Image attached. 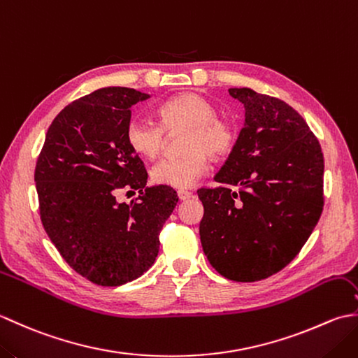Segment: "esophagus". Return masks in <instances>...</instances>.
Listing matches in <instances>:
<instances>
[{
  "instance_id": "1",
  "label": "esophagus",
  "mask_w": 358,
  "mask_h": 358,
  "mask_svg": "<svg viewBox=\"0 0 358 358\" xmlns=\"http://www.w3.org/2000/svg\"><path fill=\"white\" fill-rule=\"evenodd\" d=\"M192 196L191 191H186V189H180L178 191V199L180 200H189Z\"/></svg>"
}]
</instances>
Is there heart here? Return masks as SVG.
I'll list each match as a JSON object with an SVG mask.
<instances>
[{
	"label": "heart",
	"mask_w": 358,
	"mask_h": 358,
	"mask_svg": "<svg viewBox=\"0 0 358 358\" xmlns=\"http://www.w3.org/2000/svg\"><path fill=\"white\" fill-rule=\"evenodd\" d=\"M159 121L135 115L129 120L126 140L136 154L155 158L162 152L167 132L187 129L183 157L159 159L150 171L157 185L187 189L209 171V157H223L235 143V131L229 121L218 118L214 103L199 94H181L166 100L158 108Z\"/></svg>",
	"instance_id": "obj_1"
}]
</instances>
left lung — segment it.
Returning <instances> with one entry per match:
<instances>
[{"label":"left lung","instance_id":"left-lung-1","mask_svg":"<svg viewBox=\"0 0 358 358\" xmlns=\"http://www.w3.org/2000/svg\"><path fill=\"white\" fill-rule=\"evenodd\" d=\"M245 126L215 175L199 189L200 240L212 268L234 281H258L291 263L323 210L320 143L291 106L248 87L229 89Z\"/></svg>","mask_w":358,"mask_h":358}]
</instances>
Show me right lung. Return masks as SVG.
Wrapping results in <instances>:
<instances>
[{"label":"right lung","instance_id":"1","mask_svg":"<svg viewBox=\"0 0 358 358\" xmlns=\"http://www.w3.org/2000/svg\"><path fill=\"white\" fill-rule=\"evenodd\" d=\"M148 98L104 87L66 106L36 162L45 232L73 271L100 286L124 285L154 264L159 231L178 203L169 186L146 187L148 172L126 140L131 108ZM120 188H135L139 199L118 203Z\"/></svg>","mask_w":358,"mask_h":358}]
</instances>
